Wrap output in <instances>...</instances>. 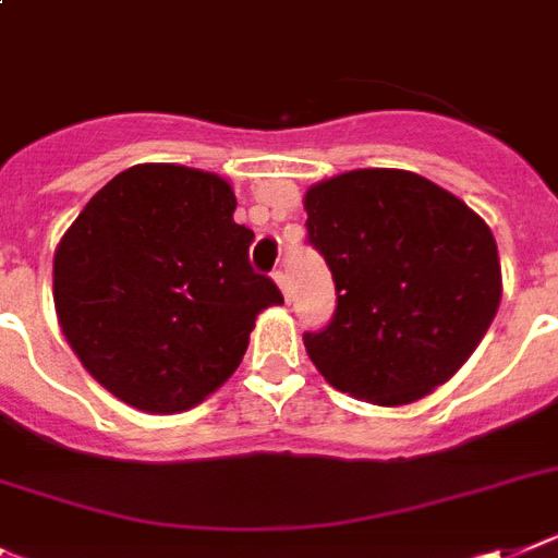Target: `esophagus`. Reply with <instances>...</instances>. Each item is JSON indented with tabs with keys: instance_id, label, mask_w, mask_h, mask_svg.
Listing matches in <instances>:
<instances>
[{
	"instance_id": "obj_1",
	"label": "esophagus",
	"mask_w": 558,
	"mask_h": 558,
	"mask_svg": "<svg viewBox=\"0 0 558 558\" xmlns=\"http://www.w3.org/2000/svg\"><path fill=\"white\" fill-rule=\"evenodd\" d=\"M274 279H276V284H279V288H282L284 299H288V302H290V296H293V288H290V276L284 274V270H276Z\"/></svg>"
}]
</instances>
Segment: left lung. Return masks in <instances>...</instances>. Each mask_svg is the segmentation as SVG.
Masks as SVG:
<instances>
[{
    "label": "left lung",
    "instance_id": "left-lung-1",
    "mask_svg": "<svg viewBox=\"0 0 558 558\" xmlns=\"http://www.w3.org/2000/svg\"><path fill=\"white\" fill-rule=\"evenodd\" d=\"M307 242L336 311L307 330L313 365L342 393L408 404L445 385L501 299L496 239L453 193L411 170H351L305 193Z\"/></svg>",
    "mask_w": 558,
    "mask_h": 558
}]
</instances>
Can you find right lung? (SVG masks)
Returning a JSON list of instances; mask_svg holds the SVG:
<instances>
[{
    "mask_svg": "<svg viewBox=\"0 0 558 558\" xmlns=\"http://www.w3.org/2000/svg\"><path fill=\"white\" fill-rule=\"evenodd\" d=\"M225 179L136 165L110 179L53 256L59 325L82 365L147 413L199 404L236 371L253 322L282 305L251 268L253 230L233 222Z\"/></svg>",
    "mask_w": 558,
    "mask_h": 558,
    "instance_id": "obj_1",
    "label": "right lung"
}]
</instances>
